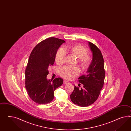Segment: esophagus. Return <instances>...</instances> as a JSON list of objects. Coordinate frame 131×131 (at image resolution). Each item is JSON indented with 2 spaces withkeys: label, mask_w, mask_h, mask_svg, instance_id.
Listing matches in <instances>:
<instances>
[{
  "label": "esophagus",
  "mask_w": 131,
  "mask_h": 131,
  "mask_svg": "<svg viewBox=\"0 0 131 131\" xmlns=\"http://www.w3.org/2000/svg\"><path fill=\"white\" fill-rule=\"evenodd\" d=\"M69 83V81H67L64 80L63 81L64 84H67V83Z\"/></svg>",
  "instance_id": "34e87169"
}]
</instances>
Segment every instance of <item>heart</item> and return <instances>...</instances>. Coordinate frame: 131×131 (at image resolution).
<instances>
[{"label": "heart", "mask_w": 131, "mask_h": 131, "mask_svg": "<svg viewBox=\"0 0 131 131\" xmlns=\"http://www.w3.org/2000/svg\"><path fill=\"white\" fill-rule=\"evenodd\" d=\"M65 50L78 58V63L83 69H87L92 62V57L88 53V49L84 46L80 44L66 46L65 47ZM65 56L66 53L63 49H60L58 50L55 57L57 64L61 65L63 63ZM79 69L76 67L66 66L62 68L60 71V75L68 80L72 79L79 75Z\"/></svg>", "instance_id": "1"}]
</instances>
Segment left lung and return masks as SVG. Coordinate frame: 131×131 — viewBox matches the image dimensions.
<instances>
[{"label": "left lung", "mask_w": 131, "mask_h": 131, "mask_svg": "<svg viewBox=\"0 0 131 131\" xmlns=\"http://www.w3.org/2000/svg\"><path fill=\"white\" fill-rule=\"evenodd\" d=\"M89 43L93 58L86 74L78 79L79 82L83 85V88L80 89L74 85V90L70 96L72 103L81 107L89 106L97 100L103 86L105 76L101 50L92 43Z\"/></svg>", "instance_id": "1"}]
</instances>
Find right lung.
I'll list each match as a JSON object with an SVG mask.
<instances>
[{
    "instance_id": "add662e5",
    "label": "right lung",
    "mask_w": 131,
    "mask_h": 131,
    "mask_svg": "<svg viewBox=\"0 0 131 131\" xmlns=\"http://www.w3.org/2000/svg\"><path fill=\"white\" fill-rule=\"evenodd\" d=\"M65 41L50 37L38 43L32 50L25 70V87L30 98L39 104L50 103L54 91L61 86L62 78L48 80V69L53 65L57 50Z\"/></svg>"
}]
</instances>
